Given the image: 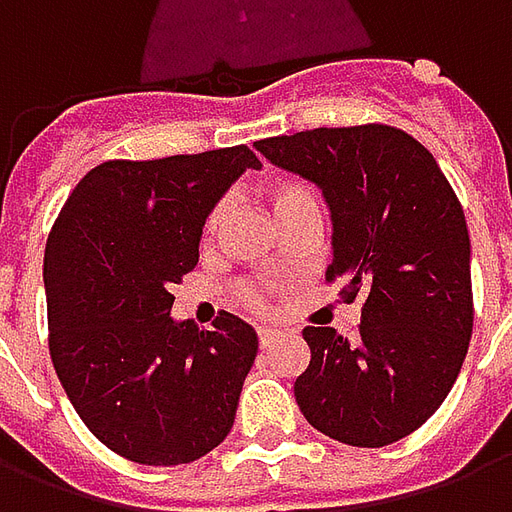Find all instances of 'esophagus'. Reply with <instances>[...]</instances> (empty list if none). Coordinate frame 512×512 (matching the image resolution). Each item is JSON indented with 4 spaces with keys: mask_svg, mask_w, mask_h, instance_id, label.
Returning a JSON list of instances; mask_svg holds the SVG:
<instances>
[{
    "mask_svg": "<svg viewBox=\"0 0 512 512\" xmlns=\"http://www.w3.org/2000/svg\"><path fill=\"white\" fill-rule=\"evenodd\" d=\"M277 340H279L277 329H268V326H260V329H257V343H260V348H268V345L277 343Z\"/></svg>",
    "mask_w": 512,
    "mask_h": 512,
    "instance_id": "esophagus-1",
    "label": "esophagus"
}]
</instances>
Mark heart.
I'll return each mask as SVG.
<instances>
[{"label":"heart","mask_w":512,"mask_h":512,"mask_svg":"<svg viewBox=\"0 0 512 512\" xmlns=\"http://www.w3.org/2000/svg\"><path fill=\"white\" fill-rule=\"evenodd\" d=\"M266 200L274 216L279 219V224H285L301 211H318L315 191H312L310 183H304L299 178H274L266 186ZM227 211H230V205L222 200L216 202L211 213L205 216V224H202V241L205 244H211V241L219 238L224 222H227ZM233 293L241 304L257 312H266L271 307V288L263 285V282H238Z\"/></svg>","instance_id":"b5f03b06"}]
</instances>
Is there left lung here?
<instances>
[{
    "label": "left lung",
    "instance_id": "obj_1",
    "mask_svg": "<svg viewBox=\"0 0 512 512\" xmlns=\"http://www.w3.org/2000/svg\"><path fill=\"white\" fill-rule=\"evenodd\" d=\"M277 167L321 186L343 299L362 296L356 337L307 326L310 367L293 392L312 428L351 447H386L450 395L472 337V249L450 180L395 126L312 128L260 139Z\"/></svg>",
    "mask_w": 512,
    "mask_h": 512
}]
</instances>
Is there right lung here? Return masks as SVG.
I'll return each instance as SVG.
<instances>
[{
  "label": "right lung",
  "mask_w": 512,
  "mask_h": 512,
  "mask_svg": "<svg viewBox=\"0 0 512 512\" xmlns=\"http://www.w3.org/2000/svg\"><path fill=\"white\" fill-rule=\"evenodd\" d=\"M246 145L90 169L51 227L43 282L57 378L95 439L128 461L178 466L235 422L255 329L169 318L172 285L200 260L205 216L241 172Z\"/></svg>",
  "instance_id": "right-lung-1"
}]
</instances>
